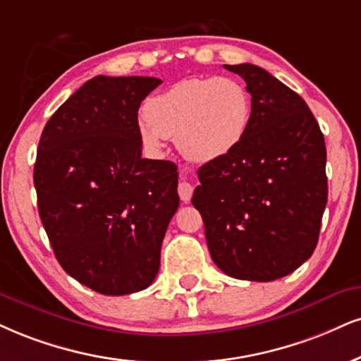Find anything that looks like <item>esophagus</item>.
I'll list each match as a JSON object with an SVG mask.
<instances>
[{
	"instance_id": "esophagus-1",
	"label": "esophagus",
	"mask_w": 361,
	"mask_h": 361,
	"mask_svg": "<svg viewBox=\"0 0 361 361\" xmlns=\"http://www.w3.org/2000/svg\"><path fill=\"white\" fill-rule=\"evenodd\" d=\"M177 190H179L182 202H189L190 197H192L194 188H192V184H189L188 180H182V182H179V188H177Z\"/></svg>"
}]
</instances>
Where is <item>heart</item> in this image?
I'll return each mask as SVG.
<instances>
[{"label": "heart", "mask_w": 361, "mask_h": 361, "mask_svg": "<svg viewBox=\"0 0 361 361\" xmlns=\"http://www.w3.org/2000/svg\"><path fill=\"white\" fill-rule=\"evenodd\" d=\"M139 130L159 149L176 139L182 155L195 162L221 159L241 144L251 123V97L231 77H190L176 82L145 104Z\"/></svg>", "instance_id": "heart-1"}]
</instances>
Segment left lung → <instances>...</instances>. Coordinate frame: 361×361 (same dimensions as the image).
I'll return each mask as SVG.
<instances>
[{
	"label": "left lung",
	"instance_id": "obj_1",
	"mask_svg": "<svg viewBox=\"0 0 361 361\" xmlns=\"http://www.w3.org/2000/svg\"><path fill=\"white\" fill-rule=\"evenodd\" d=\"M251 93L241 144L197 171L192 195L212 261L246 281H274L318 244L328 201L326 147L306 102L251 63L224 65Z\"/></svg>",
	"mask_w": 361,
	"mask_h": 361
}]
</instances>
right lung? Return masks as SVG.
I'll return each instance as SVG.
<instances>
[{"instance_id": "obj_1", "label": "right lung", "mask_w": 361, "mask_h": 361, "mask_svg": "<svg viewBox=\"0 0 361 361\" xmlns=\"http://www.w3.org/2000/svg\"><path fill=\"white\" fill-rule=\"evenodd\" d=\"M162 80H88L43 128L33 180L58 262L100 295L149 288L179 207L177 166L142 159L139 106Z\"/></svg>"}]
</instances>
